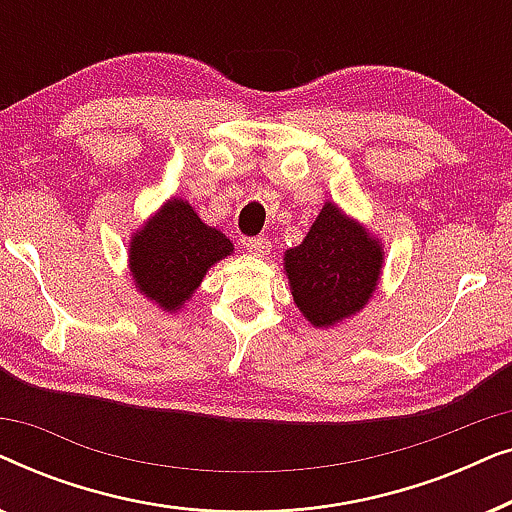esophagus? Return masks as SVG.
Here are the masks:
<instances>
[{"label": "esophagus", "instance_id": "1", "mask_svg": "<svg viewBox=\"0 0 512 512\" xmlns=\"http://www.w3.org/2000/svg\"><path fill=\"white\" fill-rule=\"evenodd\" d=\"M244 244H247V249H249L254 256H268L270 249H272V244H270L268 240H265V237H261V235H258V237H249V240L244 242Z\"/></svg>", "mask_w": 512, "mask_h": 512}]
</instances>
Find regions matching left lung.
<instances>
[{
  "label": "left lung",
  "instance_id": "8db88e82",
  "mask_svg": "<svg viewBox=\"0 0 512 512\" xmlns=\"http://www.w3.org/2000/svg\"><path fill=\"white\" fill-rule=\"evenodd\" d=\"M384 249L359 221L333 202L298 247L284 251L293 303L317 328H331L368 305L382 275Z\"/></svg>",
  "mask_w": 512,
  "mask_h": 512
}]
</instances>
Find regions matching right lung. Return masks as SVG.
<instances>
[{
	"mask_svg": "<svg viewBox=\"0 0 512 512\" xmlns=\"http://www.w3.org/2000/svg\"><path fill=\"white\" fill-rule=\"evenodd\" d=\"M233 242L207 226L186 200H167L130 240V275L137 291L163 312H177Z\"/></svg>",
	"mask_w": 512,
	"mask_h": 512,
	"instance_id": "right-lung-1",
	"label": "right lung"
}]
</instances>
